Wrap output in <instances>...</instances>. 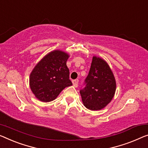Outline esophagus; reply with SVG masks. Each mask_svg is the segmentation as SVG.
<instances>
[{"label": "esophagus", "mask_w": 148, "mask_h": 148, "mask_svg": "<svg viewBox=\"0 0 148 148\" xmlns=\"http://www.w3.org/2000/svg\"><path fill=\"white\" fill-rule=\"evenodd\" d=\"M72 83H73L74 87H77L78 85V79H76V80H72Z\"/></svg>", "instance_id": "obj_1"}]
</instances>
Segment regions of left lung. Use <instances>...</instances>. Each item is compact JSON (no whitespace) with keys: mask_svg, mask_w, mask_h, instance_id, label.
Masks as SVG:
<instances>
[{"mask_svg":"<svg viewBox=\"0 0 148 148\" xmlns=\"http://www.w3.org/2000/svg\"><path fill=\"white\" fill-rule=\"evenodd\" d=\"M116 80L109 66L102 58H92L89 73L80 93L85 107L91 110L103 108L116 92Z\"/></svg>","mask_w":148,"mask_h":148,"instance_id":"left-lung-1","label":"left lung"}]
</instances>
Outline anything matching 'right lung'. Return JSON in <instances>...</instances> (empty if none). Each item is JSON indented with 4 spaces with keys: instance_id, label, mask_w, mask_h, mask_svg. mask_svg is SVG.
<instances>
[{
    "instance_id": "right-lung-1",
    "label": "right lung",
    "mask_w": 148,
    "mask_h": 148,
    "mask_svg": "<svg viewBox=\"0 0 148 148\" xmlns=\"http://www.w3.org/2000/svg\"><path fill=\"white\" fill-rule=\"evenodd\" d=\"M68 55L54 50L42 59L30 76V86L42 102L54 100L62 90L72 85L66 66Z\"/></svg>"
}]
</instances>
